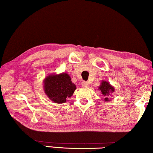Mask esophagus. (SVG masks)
Returning a JSON list of instances; mask_svg holds the SVG:
<instances>
[{"label": "esophagus", "mask_w": 153, "mask_h": 153, "mask_svg": "<svg viewBox=\"0 0 153 153\" xmlns=\"http://www.w3.org/2000/svg\"><path fill=\"white\" fill-rule=\"evenodd\" d=\"M82 86L83 87H84V88H87V87L89 86V84L87 82H82Z\"/></svg>", "instance_id": "esophagus-1"}]
</instances>
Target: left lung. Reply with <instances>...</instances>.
Listing matches in <instances>:
<instances>
[{
  "label": "left lung",
  "mask_w": 153,
  "mask_h": 153,
  "mask_svg": "<svg viewBox=\"0 0 153 153\" xmlns=\"http://www.w3.org/2000/svg\"><path fill=\"white\" fill-rule=\"evenodd\" d=\"M98 89L100 90L101 94L105 97L104 99L105 102H108V100H110V96H111L112 93L115 92V88L112 85H111L109 82L104 81V80L101 82V84L98 87Z\"/></svg>",
  "instance_id": "8db88e82"
}]
</instances>
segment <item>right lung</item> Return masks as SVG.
Here are the masks:
<instances>
[{"mask_svg": "<svg viewBox=\"0 0 153 153\" xmlns=\"http://www.w3.org/2000/svg\"><path fill=\"white\" fill-rule=\"evenodd\" d=\"M44 90L51 101L58 104L66 102L76 89L70 76L66 73L49 74L43 81Z\"/></svg>", "mask_w": 153, "mask_h": 153, "instance_id": "add662e5", "label": "right lung"}]
</instances>
